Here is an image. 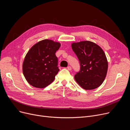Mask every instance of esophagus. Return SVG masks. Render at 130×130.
Returning a JSON list of instances; mask_svg holds the SVG:
<instances>
[{"label": "esophagus", "instance_id": "1", "mask_svg": "<svg viewBox=\"0 0 130 130\" xmlns=\"http://www.w3.org/2000/svg\"><path fill=\"white\" fill-rule=\"evenodd\" d=\"M67 69L68 70H71V67L70 66H68L67 67Z\"/></svg>", "mask_w": 130, "mask_h": 130}]
</instances>
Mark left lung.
<instances>
[{"instance_id": "8db88e82", "label": "left lung", "mask_w": 130, "mask_h": 130, "mask_svg": "<svg viewBox=\"0 0 130 130\" xmlns=\"http://www.w3.org/2000/svg\"><path fill=\"white\" fill-rule=\"evenodd\" d=\"M71 47L80 63V70L74 77L76 82L85 90L98 88L105 79L108 70V61L103 49L88 41L73 42Z\"/></svg>"}]
</instances>
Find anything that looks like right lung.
I'll return each mask as SVG.
<instances>
[{
    "label": "right lung",
    "mask_w": 130,
    "mask_h": 130,
    "mask_svg": "<svg viewBox=\"0 0 130 130\" xmlns=\"http://www.w3.org/2000/svg\"><path fill=\"white\" fill-rule=\"evenodd\" d=\"M60 43L51 40H43L30 48L24 58L23 73L31 86L43 88L51 84L59 71L55 52Z\"/></svg>",
    "instance_id": "1"
}]
</instances>
